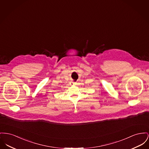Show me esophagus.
<instances>
[{"label":"esophagus","mask_w":149,"mask_h":149,"mask_svg":"<svg viewBox=\"0 0 149 149\" xmlns=\"http://www.w3.org/2000/svg\"><path fill=\"white\" fill-rule=\"evenodd\" d=\"M70 85H71V86H75V85H76V83L73 82V81H71V82L70 83Z\"/></svg>","instance_id":"1"}]
</instances>
